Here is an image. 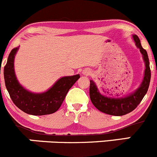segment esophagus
Returning a JSON list of instances; mask_svg holds the SVG:
<instances>
[{"label":"esophagus","mask_w":157,"mask_h":157,"mask_svg":"<svg viewBox=\"0 0 157 157\" xmlns=\"http://www.w3.org/2000/svg\"><path fill=\"white\" fill-rule=\"evenodd\" d=\"M90 73H91V71H90L89 70V69H85V70H84L83 71V74H84V75H86V76L90 75Z\"/></svg>","instance_id":"esophagus-1"}]
</instances>
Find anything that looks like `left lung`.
<instances>
[{
    "label": "left lung",
    "mask_w": 157,
    "mask_h": 157,
    "mask_svg": "<svg viewBox=\"0 0 157 157\" xmlns=\"http://www.w3.org/2000/svg\"><path fill=\"white\" fill-rule=\"evenodd\" d=\"M135 45L139 48L145 63V71L143 81L139 88L130 95L121 98H109L101 95L98 90L96 85L90 80V96L92 104L98 110L103 113L113 116H123L127 114L137 108L149 88L151 81V68L147 51L141 47V42L137 35L132 36Z\"/></svg>",
    "instance_id": "1"
}]
</instances>
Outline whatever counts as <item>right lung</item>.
<instances>
[{
    "instance_id": "obj_1",
    "label": "right lung",
    "mask_w": 157,
    "mask_h": 157,
    "mask_svg": "<svg viewBox=\"0 0 157 157\" xmlns=\"http://www.w3.org/2000/svg\"><path fill=\"white\" fill-rule=\"evenodd\" d=\"M18 49L19 47H16L11 50L4 69L5 85L13 102L28 114L41 116L55 113L62 105L68 90L80 78V75L62 77L43 93L28 91L19 84L15 74L14 59Z\"/></svg>"
}]
</instances>
